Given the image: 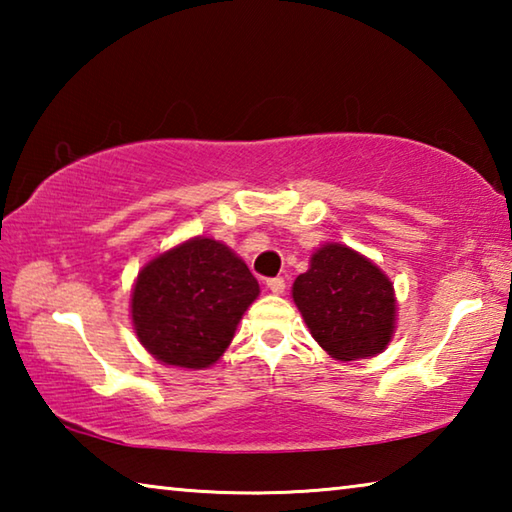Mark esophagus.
Wrapping results in <instances>:
<instances>
[{
    "mask_svg": "<svg viewBox=\"0 0 512 512\" xmlns=\"http://www.w3.org/2000/svg\"><path fill=\"white\" fill-rule=\"evenodd\" d=\"M266 287L268 291L275 293V296H280V293H284L287 282H284V277H271V280H266Z\"/></svg>",
    "mask_w": 512,
    "mask_h": 512,
    "instance_id": "1",
    "label": "esophagus"
}]
</instances>
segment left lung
I'll return each instance as SVG.
<instances>
[{"mask_svg":"<svg viewBox=\"0 0 512 512\" xmlns=\"http://www.w3.org/2000/svg\"><path fill=\"white\" fill-rule=\"evenodd\" d=\"M311 336L336 361H359L393 341L397 298L391 277L345 244H323L291 287Z\"/></svg>","mask_w":512,"mask_h":512,"instance_id":"left-lung-1","label":"left lung"}]
</instances>
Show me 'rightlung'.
I'll return each mask as SVG.
<instances>
[{"mask_svg": "<svg viewBox=\"0 0 512 512\" xmlns=\"http://www.w3.org/2000/svg\"><path fill=\"white\" fill-rule=\"evenodd\" d=\"M259 296V284L235 250L192 237L142 266L131 291L137 339L173 368L214 366Z\"/></svg>", "mask_w": 512, "mask_h": 512, "instance_id": "obj_1", "label": "right lung"}]
</instances>
